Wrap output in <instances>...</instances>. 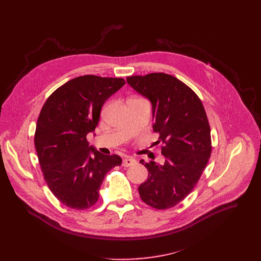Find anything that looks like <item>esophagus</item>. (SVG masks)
<instances>
[{"instance_id": "esophagus-1", "label": "esophagus", "mask_w": 261, "mask_h": 261, "mask_svg": "<svg viewBox=\"0 0 261 261\" xmlns=\"http://www.w3.org/2000/svg\"><path fill=\"white\" fill-rule=\"evenodd\" d=\"M136 164H137V160H135L134 158H130V156H127L122 161V166L123 167H130V166H134Z\"/></svg>"}]
</instances>
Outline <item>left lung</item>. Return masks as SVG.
Wrapping results in <instances>:
<instances>
[{"mask_svg":"<svg viewBox=\"0 0 261 261\" xmlns=\"http://www.w3.org/2000/svg\"><path fill=\"white\" fill-rule=\"evenodd\" d=\"M126 82L151 103L152 129L164 144L165 163L141 164L149 171L139 187L142 200L158 210L183 201L198 183L211 155V129L202 101L178 78L166 73L126 77Z\"/></svg>","mask_w":261,"mask_h":261,"instance_id":"1","label":"left lung"}]
</instances>
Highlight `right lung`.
<instances>
[{"label":"right lung","instance_id":"add662e5","mask_svg":"<svg viewBox=\"0 0 261 261\" xmlns=\"http://www.w3.org/2000/svg\"><path fill=\"white\" fill-rule=\"evenodd\" d=\"M124 84L123 78L79 76L57 88L41 110L34 138L38 160L50 191L69 208L93 206L107 173L121 165L119 155L89 146L86 136L98 124L105 102Z\"/></svg>","mask_w":261,"mask_h":261}]
</instances>
